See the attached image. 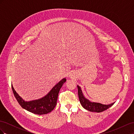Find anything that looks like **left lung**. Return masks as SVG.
I'll list each match as a JSON object with an SVG mask.
<instances>
[{
  "mask_svg": "<svg viewBox=\"0 0 134 134\" xmlns=\"http://www.w3.org/2000/svg\"><path fill=\"white\" fill-rule=\"evenodd\" d=\"M78 87V96L80 104H82L83 108H84L87 110H88L91 112H101L105 110H106L109 107H111L112 105L115 103H112L109 104H102L99 103H95V102H91L88 99L85 98L83 96L82 90L79 86H77Z\"/></svg>",
  "mask_w": 134,
  "mask_h": 134,
  "instance_id": "1",
  "label": "left lung"
}]
</instances>
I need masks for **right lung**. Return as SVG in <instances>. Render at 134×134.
Listing matches in <instances>:
<instances>
[{
  "instance_id": "obj_1",
  "label": "right lung",
  "mask_w": 134,
  "mask_h": 134,
  "mask_svg": "<svg viewBox=\"0 0 134 134\" xmlns=\"http://www.w3.org/2000/svg\"><path fill=\"white\" fill-rule=\"evenodd\" d=\"M66 81V78L63 79L55 85L46 96L41 99L30 102L25 101L19 96L12 86V88L16 99L23 108L36 115H44L51 112L55 107L60 88Z\"/></svg>"
}]
</instances>
